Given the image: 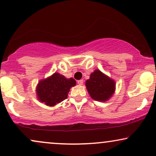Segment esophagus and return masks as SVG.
<instances>
[{
	"mask_svg": "<svg viewBox=\"0 0 156 156\" xmlns=\"http://www.w3.org/2000/svg\"><path fill=\"white\" fill-rule=\"evenodd\" d=\"M77 84H79V85H82V84H83V80H78V81H77Z\"/></svg>",
	"mask_w": 156,
	"mask_h": 156,
	"instance_id": "esophagus-1",
	"label": "esophagus"
}]
</instances>
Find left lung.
I'll list each match as a JSON object with an SVG mask.
<instances>
[{"instance_id":"obj_1","label":"left lung","mask_w":156,"mask_h":156,"mask_svg":"<svg viewBox=\"0 0 156 156\" xmlns=\"http://www.w3.org/2000/svg\"><path fill=\"white\" fill-rule=\"evenodd\" d=\"M88 93L93 100L105 102L112 97L115 92L114 80L96 69L90 74V79L85 82Z\"/></svg>"}]
</instances>
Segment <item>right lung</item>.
I'll list each match as a JSON object with an SVG mask.
<instances>
[{"label":"right lung","instance_id":"obj_1","mask_svg":"<svg viewBox=\"0 0 156 156\" xmlns=\"http://www.w3.org/2000/svg\"><path fill=\"white\" fill-rule=\"evenodd\" d=\"M75 85L76 81L74 79H67L55 72L39 82L36 88L37 99L46 105L54 106L67 98L70 88Z\"/></svg>","mask_w":156,"mask_h":156}]
</instances>
